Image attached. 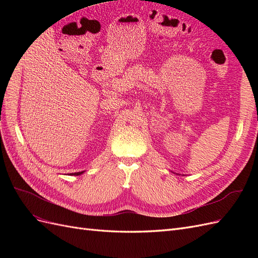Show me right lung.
<instances>
[{
	"label": "right lung",
	"mask_w": 258,
	"mask_h": 258,
	"mask_svg": "<svg viewBox=\"0 0 258 258\" xmlns=\"http://www.w3.org/2000/svg\"><path fill=\"white\" fill-rule=\"evenodd\" d=\"M85 172V171H81V172H75V173H72L71 175H81V174H83Z\"/></svg>",
	"instance_id": "right-lung-1"
}]
</instances>
